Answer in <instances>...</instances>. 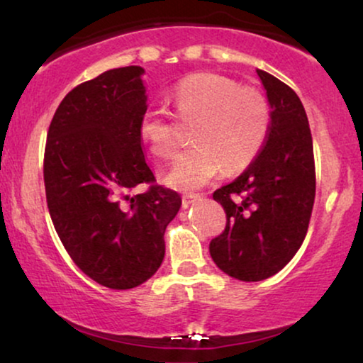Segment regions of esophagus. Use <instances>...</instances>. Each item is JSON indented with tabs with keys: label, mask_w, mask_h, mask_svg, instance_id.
I'll return each mask as SVG.
<instances>
[{
	"label": "esophagus",
	"mask_w": 363,
	"mask_h": 363,
	"mask_svg": "<svg viewBox=\"0 0 363 363\" xmlns=\"http://www.w3.org/2000/svg\"><path fill=\"white\" fill-rule=\"evenodd\" d=\"M199 199H201V194H191V192H187V194L182 196V206L187 207V206H191L192 202H196Z\"/></svg>",
	"instance_id": "obj_1"
}]
</instances>
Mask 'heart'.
Instances as JSON below:
<instances>
[{
	"label": "heart",
	"instance_id": "b5f03b06",
	"mask_svg": "<svg viewBox=\"0 0 363 363\" xmlns=\"http://www.w3.org/2000/svg\"><path fill=\"white\" fill-rule=\"evenodd\" d=\"M176 114L196 123L191 139L196 144L177 157L167 182L177 189H197L224 172H239L262 151L270 131V108L259 89L242 86L217 72H196L172 91ZM138 134L156 157L169 159L177 151L174 121L161 109L141 116Z\"/></svg>",
	"mask_w": 363,
	"mask_h": 363
}]
</instances>
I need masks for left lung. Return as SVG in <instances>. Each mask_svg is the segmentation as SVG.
<instances>
[{
  "label": "left lung",
  "mask_w": 363,
  "mask_h": 363,
  "mask_svg": "<svg viewBox=\"0 0 363 363\" xmlns=\"http://www.w3.org/2000/svg\"><path fill=\"white\" fill-rule=\"evenodd\" d=\"M270 104L262 151L238 179L214 191L225 227L209 252L222 272L257 282L286 267L306 239L315 199L312 134L291 86L257 69Z\"/></svg>",
  "instance_id": "1"
}]
</instances>
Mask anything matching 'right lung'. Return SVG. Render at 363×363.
I'll return each mask as SVG.
<instances>
[{
    "mask_svg": "<svg viewBox=\"0 0 363 363\" xmlns=\"http://www.w3.org/2000/svg\"><path fill=\"white\" fill-rule=\"evenodd\" d=\"M141 66L109 69L77 84L48 129V209L66 252L101 286L125 291L162 264L164 232L182 201L156 184L138 125L147 96ZM139 184L148 189L131 196Z\"/></svg>",
    "mask_w": 363,
    "mask_h": 363,
    "instance_id": "1",
    "label": "right lung"
}]
</instances>
